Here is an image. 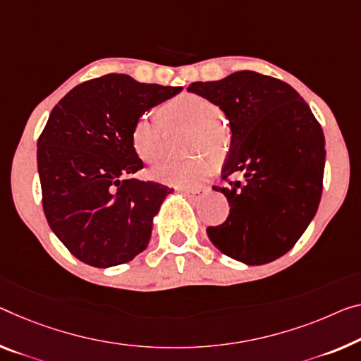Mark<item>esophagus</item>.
Returning <instances> with one entry per match:
<instances>
[{
	"label": "esophagus",
	"instance_id": "34e87169",
	"mask_svg": "<svg viewBox=\"0 0 361 361\" xmlns=\"http://www.w3.org/2000/svg\"><path fill=\"white\" fill-rule=\"evenodd\" d=\"M209 192V188L208 187H202V185H198V187H192V188H184V193L187 197H190V198H193V200H198V198H202V197H204L207 195V193Z\"/></svg>",
	"mask_w": 361,
	"mask_h": 361
}]
</instances>
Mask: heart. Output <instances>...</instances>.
I'll use <instances>...</instances> for the list:
<instances>
[{"label": "heart", "mask_w": 361, "mask_h": 361, "mask_svg": "<svg viewBox=\"0 0 361 361\" xmlns=\"http://www.w3.org/2000/svg\"><path fill=\"white\" fill-rule=\"evenodd\" d=\"M221 119L223 111L212 99L197 93H182L163 104L161 114L147 111L138 116L132 129V143L143 161L158 163L166 152L168 127H182L192 129V135L187 142L188 152L207 148L209 153L219 154L227 145V132L219 124ZM209 173V159L198 154L184 161H169L158 166L153 171V177L164 184L192 187L200 184Z\"/></svg>", "instance_id": "heart-1"}]
</instances>
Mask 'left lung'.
<instances>
[{
    "mask_svg": "<svg viewBox=\"0 0 361 361\" xmlns=\"http://www.w3.org/2000/svg\"><path fill=\"white\" fill-rule=\"evenodd\" d=\"M188 92L212 99L231 124L223 192L231 212L207 234L218 250L245 264L286 255L312 223L323 192L324 134L293 88L274 77L238 71ZM240 173L243 181H232Z\"/></svg>",
    "mask_w": 361,
    "mask_h": 361,
    "instance_id": "8db88e82",
    "label": "left lung"
}]
</instances>
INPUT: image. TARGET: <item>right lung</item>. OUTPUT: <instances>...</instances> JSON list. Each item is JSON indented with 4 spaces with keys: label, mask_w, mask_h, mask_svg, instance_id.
<instances>
[{
    "label": "right lung",
    "mask_w": 361,
    "mask_h": 361,
    "mask_svg": "<svg viewBox=\"0 0 361 361\" xmlns=\"http://www.w3.org/2000/svg\"><path fill=\"white\" fill-rule=\"evenodd\" d=\"M180 90L106 74L74 87L53 108L37 143L43 212L80 262L109 268L147 248L173 188L130 177L143 168L132 129L138 116Z\"/></svg>",
    "instance_id": "1"
}]
</instances>
